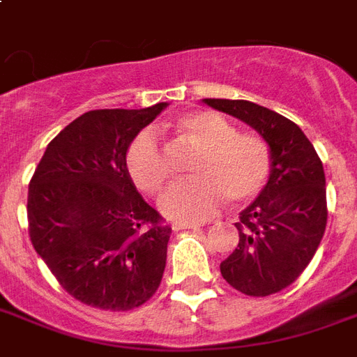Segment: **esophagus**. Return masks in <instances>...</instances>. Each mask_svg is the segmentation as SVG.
Listing matches in <instances>:
<instances>
[{
    "label": "esophagus",
    "instance_id": "obj_1",
    "mask_svg": "<svg viewBox=\"0 0 357 357\" xmlns=\"http://www.w3.org/2000/svg\"><path fill=\"white\" fill-rule=\"evenodd\" d=\"M196 228H200V224L181 222V220H176V222H172L174 231H179V229H196Z\"/></svg>",
    "mask_w": 357,
    "mask_h": 357
}]
</instances>
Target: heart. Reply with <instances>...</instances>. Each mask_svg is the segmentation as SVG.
I'll list each match as a JSON object with an SVG mask.
<instances>
[{
    "label": "heart",
    "instance_id": "1",
    "mask_svg": "<svg viewBox=\"0 0 357 357\" xmlns=\"http://www.w3.org/2000/svg\"><path fill=\"white\" fill-rule=\"evenodd\" d=\"M181 146L196 151L192 178L172 185L162 195L161 211L176 220H204L224 202L246 204L265 189L271 178V146L254 131L235 126L213 111L179 116L172 126ZM129 178L144 195L155 196L170 178V161L150 131L135 137L126 153Z\"/></svg>",
    "mask_w": 357,
    "mask_h": 357
}]
</instances>
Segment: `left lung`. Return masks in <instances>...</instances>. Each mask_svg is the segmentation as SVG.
<instances>
[{"label": "left lung", "instance_id": "obj_1", "mask_svg": "<svg viewBox=\"0 0 357 357\" xmlns=\"http://www.w3.org/2000/svg\"><path fill=\"white\" fill-rule=\"evenodd\" d=\"M204 102L254 128L271 146L272 170L261 195L238 215V244L220 263L224 280L248 296L289 287L313 259L328 220L326 178L304 131L246 100Z\"/></svg>", "mask_w": 357, "mask_h": 357}]
</instances>
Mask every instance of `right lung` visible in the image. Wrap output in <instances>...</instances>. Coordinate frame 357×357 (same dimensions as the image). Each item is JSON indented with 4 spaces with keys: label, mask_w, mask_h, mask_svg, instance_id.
<instances>
[{
    "label": "right lung",
    "mask_w": 357,
    "mask_h": 357,
    "mask_svg": "<svg viewBox=\"0 0 357 357\" xmlns=\"http://www.w3.org/2000/svg\"><path fill=\"white\" fill-rule=\"evenodd\" d=\"M167 103L81 114L47 144L29 181V237L83 304L129 311L155 294L172 228L142 200L126 153Z\"/></svg>",
    "instance_id": "add662e5"
}]
</instances>
